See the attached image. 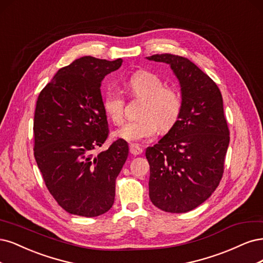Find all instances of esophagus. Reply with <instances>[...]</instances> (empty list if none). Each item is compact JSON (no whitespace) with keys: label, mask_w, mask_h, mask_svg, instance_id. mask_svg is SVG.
Instances as JSON below:
<instances>
[{"label":"esophagus","mask_w":263,"mask_h":263,"mask_svg":"<svg viewBox=\"0 0 263 263\" xmlns=\"http://www.w3.org/2000/svg\"><path fill=\"white\" fill-rule=\"evenodd\" d=\"M142 152H143L142 147L137 145V144H131L130 145V153L132 155H140V154H142Z\"/></svg>","instance_id":"34e87169"}]
</instances>
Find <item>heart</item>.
Masks as SVG:
<instances>
[{
    "mask_svg": "<svg viewBox=\"0 0 263 263\" xmlns=\"http://www.w3.org/2000/svg\"><path fill=\"white\" fill-rule=\"evenodd\" d=\"M131 98L143 99L140 119L131 121L116 132L118 138L128 142H142L153 138L158 128L169 131L179 120L183 108L181 92L175 87L165 86L158 75L140 71L131 75L124 83ZM103 106L105 114L116 125L124 121L125 99L116 90L106 92Z\"/></svg>",
    "mask_w": 263,
    "mask_h": 263,
    "instance_id": "1",
    "label": "heart"
}]
</instances>
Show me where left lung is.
<instances>
[{"mask_svg":"<svg viewBox=\"0 0 263 263\" xmlns=\"http://www.w3.org/2000/svg\"><path fill=\"white\" fill-rule=\"evenodd\" d=\"M147 60L171 64L180 82L179 120L154 146L146 148L149 199L169 213H185L208 200L222 180L230 144L219 88L187 58L154 54Z\"/></svg>","mask_w":263,"mask_h":263,"instance_id":"left-lung-1","label":"left lung"}]
</instances>
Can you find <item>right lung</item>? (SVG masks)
<instances>
[{"label":"right lung","instance_id":"1","mask_svg":"<svg viewBox=\"0 0 263 263\" xmlns=\"http://www.w3.org/2000/svg\"><path fill=\"white\" fill-rule=\"evenodd\" d=\"M122 60L83 57L58 71L40 91L33 117V156L47 189L67 213L94 217L111 209L116 179L129 155L109 137L100 83Z\"/></svg>","mask_w":263,"mask_h":263}]
</instances>
